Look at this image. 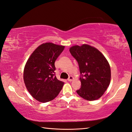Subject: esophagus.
<instances>
[{
	"instance_id": "1",
	"label": "esophagus",
	"mask_w": 132,
	"mask_h": 132,
	"mask_svg": "<svg viewBox=\"0 0 132 132\" xmlns=\"http://www.w3.org/2000/svg\"><path fill=\"white\" fill-rule=\"evenodd\" d=\"M73 79V77H72V76H70L69 78H68V79H67V80L69 81H71Z\"/></svg>"
}]
</instances>
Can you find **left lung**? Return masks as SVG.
<instances>
[{"label": "left lung", "mask_w": 132, "mask_h": 132, "mask_svg": "<svg viewBox=\"0 0 132 132\" xmlns=\"http://www.w3.org/2000/svg\"><path fill=\"white\" fill-rule=\"evenodd\" d=\"M70 52L79 66L80 89L77 93L84 99L93 101L102 96L110 82V67L98 50L88 45L74 46Z\"/></svg>", "instance_id": "obj_1"}]
</instances>
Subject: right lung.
<instances>
[{
  "label": "right lung",
  "mask_w": 132,
  "mask_h": 132,
  "mask_svg": "<svg viewBox=\"0 0 132 132\" xmlns=\"http://www.w3.org/2000/svg\"><path fill=\"white\" fill-rule=\"evenodd\" d=\"M65 46L43 43L35 50L27 62L23 79L29 93L37 100L46 103L55 99L64 82L56 78L55 62Z\"/></svg>",
  "instance_id": "obj_1"
}]
</instances>
